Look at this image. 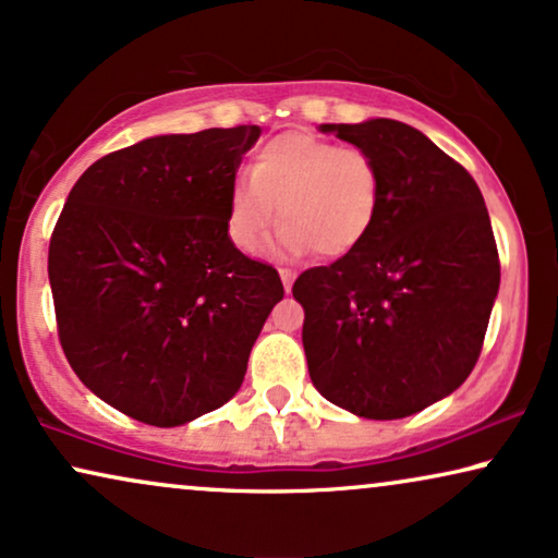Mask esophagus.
Masks as SVG:
<instances>
[{
    "label": "esophagus",
    "instance_id": "esophagus-1",
    "mask_svg": "<svg viewBox=\"0 0 558 558\" xmlns=\"http://www.w3.org/2000/svg\"><path fill=\"white\" fill-rule=\"evenodd\" d=\"M280 280H283V288H286V293H291V288H293V280H295V272H293V270H286V267H280Z\"/></svg>",
    "mask_w": 558,
    "mask_h": 558
}]
</instances>
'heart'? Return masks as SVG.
<instances>
[{
  "instance_id": "heart-1",
  "label": "heart",
  "mask_w": 558,
  "mask_h": 558,
  "mask_svg": "<svg viewBox=\"0 0 558 558\" xmlns=\"http://www.w3.org/2000/svg\"><path fill=\"white\" fill-rule=\"evenodd\" d=\"M380 206V170L360 147H339L308 132H286L259 147L250 175L234 178L227 198V232L244 252L263 247L283 219L278 252L318 250L341 257L365 242Z\"/></svg>"
}]
</instances>
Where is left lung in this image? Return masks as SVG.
<instances>
[{"label":"left lung","mask_w":558,"mask_h":558,"mask_svg":"<svg viewBox=\"0 0 558 558\" xmlns=\"http://www.w3.org/2000/svg\"><path fill=\"white\" fill-rule=\"evenodd\" d=\"M380 170V206L360 247L293 283L306 311L314 388L373 421L405 418L470 377L500 288L474 178L411 124H322Z\"/></svg>","instance_id":"8db88e82"}]
</instances>
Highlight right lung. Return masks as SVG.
<instances>
[{
	"label": "right lung",
	"instance_id": "obj_1",
	"mask_svg": "<svg viewBox=\"0 0 558 558\" xmlns=\"http://www.w3.org/2000/svg\"><path fill=\"white\" fill-rule=\"evenodd\" d=\"M257 124L155 135L96 160L50 236L58 337L78 380L170 428L217 411L283 283L234 247L227 198Z\"/></svg>",
	"mask_w": 558,
	"mask_h": 558
}]
</instances>
